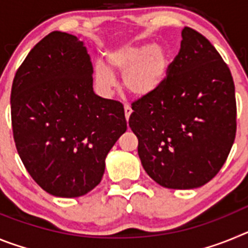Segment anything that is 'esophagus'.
Masks as SVG:
<instances>
[{"instance_id": "34e87169", "label": "esophagus", "mask_w": 248, "mask_h": 248, "mask_svg": "<svg viewBox=\"0 0 248 248\" xmlns=\"http://www.w3.org/2000/svg\"><path fill=\"white\" fill-rule=\"evenodd\" d=\"M124 113H125V119L129 120V117H130L131 113H133V109H131L130 105L129 104L124 105Z\"/></svg>"}]
</instances>
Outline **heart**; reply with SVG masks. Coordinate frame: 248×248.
I'll list each match as a JSON object with an SVG mask.
<instances>
[{
	"label": "heart",
	"mask_w": 248,
	"mask_h": 248,
	"mask_svg": "<svg viewBox=\"0 0 248 248\" xmlns=\"http://www.w3.org/2000/svg\"><path fill=\"white\" fill-rule=\"evenodd\" d=\"M107 62L111 71L123 73L124 87L135 97H149L156 93L168 78L170 56L159 45H126L109 50ZM95 80L103 89H110L114 77L103 63L94 67Z\"/></svg>",
	"instance_id": "b5f03b06"
}]
</instances>
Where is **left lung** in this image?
<instances>
[{
    "instance_id": "left-lung-1",
    "label": "left lung",
    "mask_w": 248,
    "mask_h": 248,
    "mask_svg": "<svg viewBox=\"0 0 248 248\" xmlns=\"http://www.w3.org/2000/svg\"><path fill=\"white\" fill-rule=\"evenodd\" d=\"M180 50L155 94L131 104L129 126L146 174L168 189H195L216 176L236 137L235 84L216 48L185 27Z\"/></svg>"
}]
</instances>
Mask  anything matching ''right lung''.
<instances>
[{"mask_svg": "<svg viewBox=\"0 0 248 248\" xmlns=\"http://www.w3.org/2000/svg\"><path fill=\"white\" fill-rule=\"evenodd\" d=\"M13 139L34 181L58 198L88 194L126 130L124 107L93 91V65L76 36L54 31L17 69L11 91Z\"/></svg>", "mask_w": 248, "mask_h": 248, "instance_id": "1", "label": "right lung"}]
</instances>
